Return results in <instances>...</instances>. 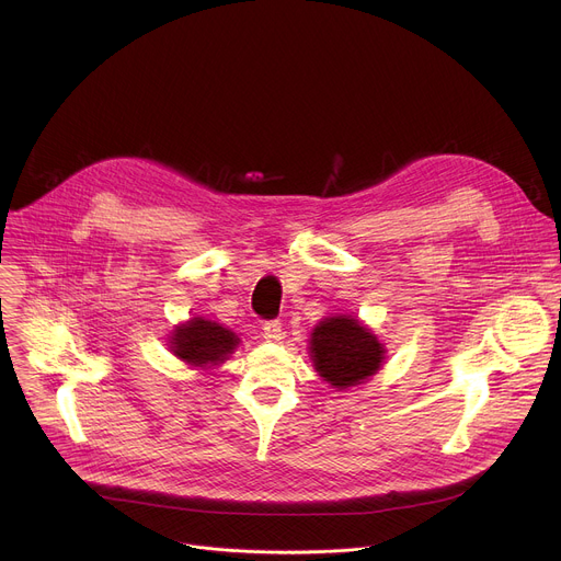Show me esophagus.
I'll return each mask as SVG.
<instances>
[{
	"instance_id": "1",
	"label": "esophagus",
	"mask_w": 561,
	"mask_h": 561,
	"mask_svg": "<svg viewBox=\"0 0 561 561\" xmlns=\"http://www.w3.org/2000/svg\"><path fill=\"white\" fill-rule=\"evenodd\" d=\"M279 333H282V324L279 322H264V327H262L264 340L275 342V340H279Z\"/></svg>"
}]
</instances>
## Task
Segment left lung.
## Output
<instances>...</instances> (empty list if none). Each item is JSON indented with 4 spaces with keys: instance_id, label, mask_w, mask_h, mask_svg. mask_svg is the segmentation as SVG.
Returning <instances> with one entry per match:
<instances>
[{
    "instance_id": "1",
    "label": "left lung",
    "mask_w": 561,
    "mask_h": 561,
    "mask_svg": "<svg viewBox=\"0 0 561 561\" xmlns=\"http://www.w3.org/2000/svg\"><path fill=\"white\" fill-rule=\"evenodd\" d=\"M383 353V344L348 314L327 317L310 335V359L314 370L340 390L373 377L381 368Z\"/></svg>"
}]
</instances>
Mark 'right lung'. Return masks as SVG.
I'll list each match as a JSON object with an SVG mask.
<instances>
[{"mask_svg": "<svg viewBox=\"0 0 561 561\" xmlns=\"http://www.w3.org/2000/svg\"><path fill=\"white\" fill-rule=\"evenodd\" d=\"M237 344L239 337L232 331L204 317H193L186 324L175 327L171 337L173 355L188 366L199 368L221 364L237 348Z\"/></svg>", "mask_w": 561, "mask_h": 561, "instance_id": "obj_1", "label": "right lung"}]
</instances>
